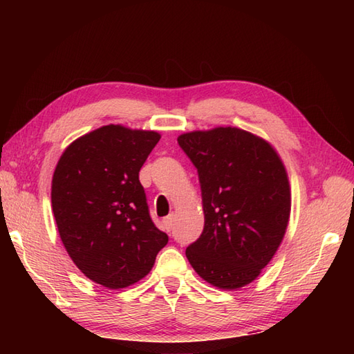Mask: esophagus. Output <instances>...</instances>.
Segmentation results:
<instances>
[{
  "label": "esophagus",
  "instance_id": "esophagus-1",
  "mask_svg": "<svg viewBox=\"0 0 354 354\" xmlns=\"http://www.w3.org/2000/svg\"><path fill=\"white\" fill-rule=\"evenodd\" d=\"M162 223H164L165 230L170 231V230L173 228V216H167V217H165V219L162 221Z\"/></svg>",
  "mask_w": 354,
  "mask_h": 354
}]
</instances>
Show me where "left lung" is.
I'll return each mask as SVG.
<instances>
[{
	"instance_id": "obj_1",
	"label": "left lung",
	"mask_w": 354,
	"mask_h": 354,
	"mask_svg": "<svg viewBox=\"0 0 354 354\" xmlns=\"http://www.w3.org/2000/svg\"><path fill=\"white\" fill-rule=\"evenodd\" d=\"M178 145L198 169L205 216L187 259L216 288H243L272 260L288 228L284 165L268 141L231 126L183 133Z\"/></svg>"
}]
</instances>
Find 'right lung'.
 Wrapping results in <instances>:
<instances>
[{"instance_id":"1","label":"right lung","mask_w":354,"mask_h":354,"mask_svg":"<svg viewBox=\"0 0 354 354\" xmlns=\"http://www.w3.org/2000/svg\"><path fill=\"white\" fill-rule=\"evenodd\" d=\"M160 138L155 131L99 127L65 149L53 175L51 205L65 250L108 289L140 281L169 242L150 219L138 178Z\"/></svg>"}]
</instances>
